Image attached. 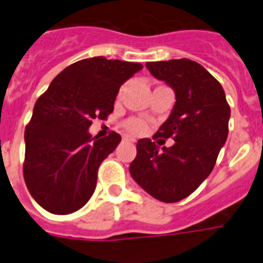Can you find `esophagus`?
Instances as JSON below:
<instances>
[{"mask_svg": "<svg viewBox=\"0 0 263 263\" xmlns=\"http://www.w3.org/2000/svg\"><path fill=\"white\" fill-rule=\"evenodd\" d=\"M122 141H125V142H136V139L132 138V137H129V136L122 137Z\"/></svg>", "mask_w": 263, "mask_h": 263, "instance_id": "obj_1", "label": "esophagus"}]
</instances>
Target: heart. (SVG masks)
<instances>
[{
	"mask_svg": "<svg viewBox=\"0 0 263 263\" xmlns=\"http://www.w3.org/2000/svg\"><path fill=\"white\" fill-rule=\"evenodd\" d=\"M124 127L132 134H141L146 130V124L141 118H129L124 122Z\"/></svg>",
	"mask_w": 263,
	"mask_h": 263,
	"instance_id": "heart-1",
	"label": "heart"
}]
</instances>
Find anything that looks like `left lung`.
Instances as JSON below:
<instances>
[{
	"label": "left lung",
	"instance_id": "obj_1",
	"mask_svg": "<svg viewBox=\"0 0 263 263\" xmlns=\"http://www.w3.org/2000/svg\"><path fill=\"white\" fill-rule=\"evenodd\" d=\"M146 67L175 92L171 115L154 136L175 143L159 148L152 139H139L129 171L153 197L176 203L210 176L227 141L231 108L221 84L194 60L148 62Z\"/></svg>",
	"mask_w": 263,
	"mask_h": 263
}]
</instances>
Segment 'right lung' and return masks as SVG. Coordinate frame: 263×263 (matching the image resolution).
Wrapping results in <instances>:
<instances>
[{"mask_svg": "<svg viewBox=\"0 0 263 263\" xmlns=\"http://www.w3.org/2000/svg\"><path fill=\"white\" fill-rule=\"evenodd\" d=\"M142 67L104 57L80 60L63 69L36 100L25 129L23 178L42 208L68 215L93 195L97 170L121 136L111 132L99 138L88 129L92 120L110 115L120 87Z\"/></svg>", "mask_w": 263, "mask_h": 263, "instance_id": "right-lung-1", "label": "right lung"}]
</instances>
